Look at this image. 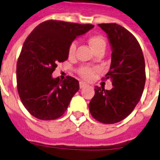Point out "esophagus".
I'll list each match as a JSON object with an SVG mask.
<instances>
[{"mask_svg": "<svg viewBox=\"0 0 160 160\" xmlns=\"http://www.w3.org/2000/svg\"><path fill=\"white\" fill-rule=\"evenodd\" d=\"M86 86H87V83L83 82H79V87H80V88H83V87H85Z\"/></svg>", "mask_w": 160, "mask_h": 160, "instance_id": "esophagus-1", "label": "esophagus"}]
</instances>
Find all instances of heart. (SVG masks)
<instances>
[{
    "label": "heart",
    "mask_w": 160,
    "mask_h": 160,
    "mask_svg": "<svg viewBox=\"0 0 160 160\" xmlns=\"http://www.w3.org/2000/svg\"><path fill=\"white\" fill-rule=\"evenodd\" d=\"M88 42L90 46H91V47H92V49L94 50V52L97 51L98 49H102V48L105 49L106 45H107L104 37L99 34H94L90 36L88 38ZM76 49H77V42L73 41V42H70V44L69 45V47H68V55H69V57L71 58L74 56ZM97 68L91 67V66H82L79 68L78 73L79 75L85 80H91L94 78V73L97 72Z\"/></svg>",
    "instance_id": "heart-1"
}]
</instances>
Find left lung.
<instances>
[{
	"label": "left lung",
	"instance_id": "left-lung-1",
	"mask_svg": "<svg viewBox=\"0 0 160 160\" xmlns=\"http://www.w3.org/2000/svg\"><path fill=\"white\" fill-rule=\"evenodd\" d=\"M112 46L110 70L102 80L111 78V90L95 87L89 104L93 118L105 124L122 121L131 114L143 92L146 72L141 46L131 32L115 23L98 24Z\"/></svg>",
	"mask_w": 160,
	"mask_h": 160
}]
</instances>
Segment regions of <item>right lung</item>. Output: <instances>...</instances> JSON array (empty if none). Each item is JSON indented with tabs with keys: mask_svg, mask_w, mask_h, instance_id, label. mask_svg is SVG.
I'll return each instance as SVG.
<instances>
[{
	"mask_svg": "<svg viewBox=\"0 0 160 160\" xmlns=\"http://www.w3.org/2000/svg\"><path fill=\"white\" fill-rule=\"evenodd\" d=\"M90 24L57 20L42 22L29 33L17 62V88L29 114L41 120L57 119L66 112L79 90L77 79L53 78L58 62L68 58V47L79 35L92 29Z\"/></svg>",
	"mask_w": 160,
	"mask_h": 160,
	"instance_id": "add662e5",
	"label": "right lung"
}]
</instances>
